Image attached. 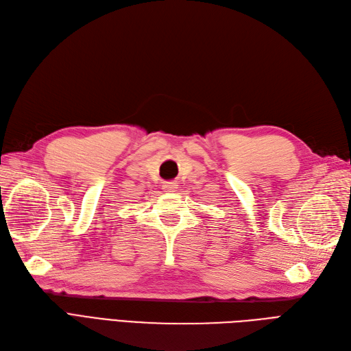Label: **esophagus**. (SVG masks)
Wrapping results in <instances>:
<instances>
[{
  "mask_svg": "<svg viewBox=\"0 0 351 351\" xmlns=\"http://www.w3.org/2000/svg\"><path fill=\"white\" fill-rule=\"evenodd\" d=\"M163 189H165V192H175L178 189V185L175 182H166L163 185Z\"/></svg>",
  "mask_w": 351,
  "mask_h": 351,
  "instance_id": "esophagus-1",
  "label": "esophagus"
}]
</instances>
